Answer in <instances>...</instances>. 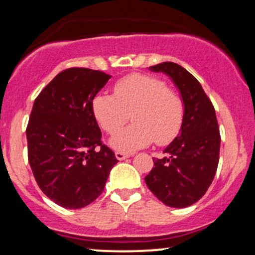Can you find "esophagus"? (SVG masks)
I'll return each mask as SVG.
<instances>
[{
  "label": "esophagus",
  "instance_id": "1",
  "mask_svg": "<svg viewBox=\"0 0 255 255\" xmlns=\"http://www.w3.org/2000/svg\"><path fill=\"white\" fill-rule=\"evenodd\" d=\"M115 157L118 158L119 160H125V159H127V158H129L130 154L129 153H125V152L118 151V152H115Z\"/></svg>",
  "mask_w": 255,
  "mask_h": 255
}]
</instances>
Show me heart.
Here are the masks:
<instances>
[{"label": "heart", "instance_id": "obj_1", "mask_svg": "<svg viewBox=\"0 0 255 255\" xmlns=\"http://www.w3.org/2000/svg\"><path fill=\"white\" fill-rule=\"evenodd\" d=\"M96 120L109 134H115L129 120L134 124L110 140L115 150L125 153L171 142L180 133L184 118L183 99L168 89L162 79L146 74H130L114 85V95L99 92L92 99Z\"/></svg>", "mask_w": 255, "mask_h": 255}]
</instances>
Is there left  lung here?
<instances>
[{"instance_id": "1", "label": "left lung", "mask_w": 255, "mask_h": 255, "mask_svg": "<svg viewBox=\"0 0 255 255\" xmlns=\"http://www.w3.org/2000/svg\"><path fill=\"white\" fill-rule=\"evenodd\" d=\"M171 78L184 103L181 131L153 158V168L145 177L148 189L163 204L187 207L197 203L215 178L219 160L221 134L215 108L201 85L188 71L174 62L150 67Z\"/></svg>"}]
</instances>
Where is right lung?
I'll use <instances>...</instances> for the list:
<instances>
[{"label": "right lung", "mask_w": 255, "mask_h": 255, "mask_svg": "<svg viewBox=\"0 0 255 255\" xmlns=\"http://www.w3.org/2000/svg\"><path fill=\"white\" fill-rule=\"evenodd\" d=\"M110 78L89 68L64 69L33 103L26 128L28 163L42 192L64 209L95 201L119 162L102 142L92 111L93 97Z\"/></svg>", "instance_id": "right-lung-1"}]
</instances>
